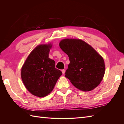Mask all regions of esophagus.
<instances>
[{"instance_id": "1", "label": "esophagus", "mask_w": 124, "mask_h": 124, "mask_svg": "<svg viewBox=\"0 0 124 124\" xmlns=\"http://www.w3.org/2000/svg\"><path fill=\"white\" fill-rule=\"evenodd\" d=\"M62 74H65V71H66V70H65V69H63V70H62Z\"/></svg>"}]
</instances>
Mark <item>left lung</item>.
I'll return each mask as SVG.
<instances>
[{
  "label": "left lung",
  "instance_id": "left-lung-1",
  "mask_svg": "<svg viewBox=\"0 0 124 124\" xmlns=\"http://www.w3.org/2000/svg\"><path fill=\"white\" fill-rule=\"evenodd\" d=\"M59 45L69 57L70 63L65 77L73 85L84 92L91 91L98 86L105 73L102 56L80 39H63Z\"/></svg>",
  "mask_w": 124,
  "mask_h": 124
}]
</instances>
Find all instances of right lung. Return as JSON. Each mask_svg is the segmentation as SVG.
Returning <instances> with one entry per match:
<instances>
[{
  "label": "right lung",
  "mask_w": 124,
  "mask_h": 124,
  "mask_svg": "<svg viewBox=\"0 0 124 124\" xmlns=\"http://www.w3.org/2000/svg\"><path fill=\"white\" fill-rule=\"evenodd\" d=\"M51 44L36 47L25 61L21 69L22 81L28 91L38 97L47 96L52 91L61 70L55 68V62L48 57Z\"/></svg>",
  "instance_id": "right-lung-1"
}]
</instances>
